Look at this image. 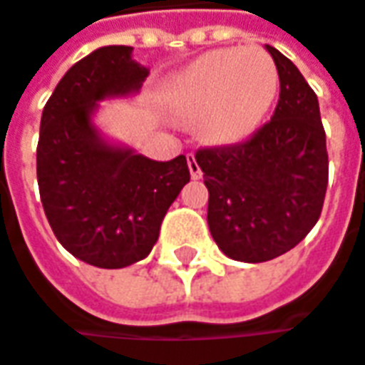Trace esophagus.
I'll list each match as a JSON object with an SVG mask.
<instances>
[{"mask_svg": "<svg viewBox=\"0 0 365 365\" xmlns=\"http://www.w3.org/2000/svg\"><path fill=\"white\" fill-rule=\"evenodd\" d=\"M187 167H190V175L192 180H200L202 178V171H200V165L196 161L194 155H187Z\"/></svg>", "mask_w": 365, "mask_h": 365, "instance_id": "esophagus-1", "label": "esophagus"}]
</instances>
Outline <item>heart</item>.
<instances>
[{"mask_svg":"<svg viewBox=\"0 0 365 365\" xmlns=\"http://www.w3.org/2000/svg\"><path fill=\"white\" fill-rule=\"evenodd\" d=\"M279 93V72L258 47H227L200 55L165 88V103L182 118H196L200 138L227 146L250 138Z\"/></svg>","mask_w":365,"mask_h":365,"instance_id":"1","label":"heart"}]
</instances>
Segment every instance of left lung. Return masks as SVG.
Wrapping results in <instances>:
<instances>
[{"mask_svg":"<svg viewBox=\"0 0 365 365\" xmlns=\"http://www.w3.org/2000/svg\"><path fill=\"white\" fill-rule=\"evenodd\" d=\"M267 51L281 82L270 121L246 142L196 153L210 235L240 262H267L297 246L316 225L329 183L318 97L291 59Z\"/></svg>","mask_w":365,"mask_h":365,"instance_id":"8db88e82","label":"left lung"}]
</instances>
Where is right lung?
I'll return each mask as SVG.
<instances>
[{"label": "right lung", "mask_w": 365, "mask_h": 365, "mask_svg": "<svg viewBox=\"0 0 365 365\" xmlns=\"http://www.w3.org/2000/svg\"><path fill=\"white\" fill-rule=\"evenodd\" d=\"M146 76L132 47H101L66 72L43 109L41 202L57 242L93 267L123 268L146 258L163 217L190 182L183 155L153 161L107 142L93 121L98 101L136 95Z\"/></svg>", "instance_id": "add662e5"}]
</instances>
